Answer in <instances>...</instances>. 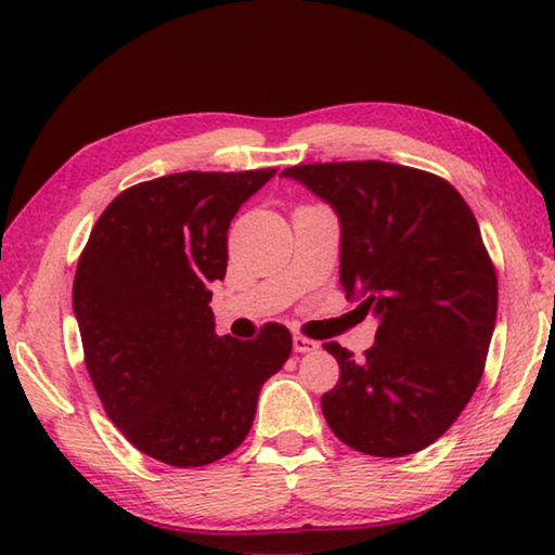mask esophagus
<instances>
[{"mask_svg": "<svg viewBox=\"0 0 555 555\" xmlns=\"http://www.w3.org/2000/svg\"><path fill=\"white\" fill-rule=\"evenodd\" d=\"M318 345L315 340H311V337H304V335H294V350L296 352H313V350H318Z\"/></svg>", "mask_w": 555, "mask_h": 555, "instance_id": "obj_1", "label": "esophagus"}]
</instances>
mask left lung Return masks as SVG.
Here are the masks:
<instances>
[{
  "label": "left lung",
  "instance_id": "1",
  "mask_svg": "<svg viewBox=\"0 0 555 555\" xmlns=\"http://www.w3.org/2000/svg\"><path fill=\"white\" fill-rule=\"evenodd\" d=\"M281 176L335 210L345 296L377 318L364 360L325 345L340 364L327 426L360 453H418L463 413L490 350L496 276L480 224L453 185L418 168L340 162Z\"/></svg>",
  "mask_w": 555,
  "mask_h": 555
}]
</instances>
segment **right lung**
<instances>
[{
  "label": "right lung",
  "mask_w": 555,
  "mask_h": 555,
  "mask_svg": "<svg viewBox=\"0 0 555 555\" xmlns=\"http://www.w3.org/2000/svg\"><path fill=\"white\" fill-rule=\"evenodd\" d=\"M274 176L185 171L131 185L82 249L73 311L90 379L112 424L166 465L230 455L291 354L284 325H264L255 340L218 337L210 311L230 222Z\"/></svg>",
  "instance_id": "1"
}]
</instances>
